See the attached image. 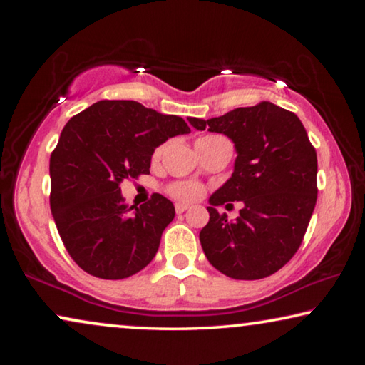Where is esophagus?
Listing matches in <instances>:
<instances>
[{
  "label": "esophagus",
  "mask_w": 365,
  "mask_h": 365,
  "mask_svg": "<svg viewBox=\"0 0 365 365\" xmlns=\"http://www.w3.org/2000/svg\"><path fill=\"white\" fill-rule=\"evenodd\" d=\"M188 209V205H182V202H177L175 205V212L177 214H183L185 211H187Z\"/></svg>",
  "instance_id": "34e87169"
}]
</instances>
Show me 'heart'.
Returning <instances> with one entry per match:
<instances>
[{
    "label": "heart",
    "instance_id": "obj_1",
    "mask_svg": "<svg viewBox=\"0 0 365 365\" xmlns=\"http://www.w3.org/2000/svg\"><path fill=\"white\" fill-rule=\"evenodd\" d=\"M207 138H215V137H205L200 140H207ZM159 153H160V150L156 151V156ZM168 191L172 197H175V200L190 202V201H196L197 197H201L202 191L205 190H202L201 185H197L195 182H175L170 185Z\"/></svg>",
    "mask_w": 365,
    "mask_h": 365
}]
</instances>
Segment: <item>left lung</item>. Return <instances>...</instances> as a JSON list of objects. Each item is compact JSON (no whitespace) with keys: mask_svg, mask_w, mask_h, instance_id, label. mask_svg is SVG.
<instances>
[{"mask_svg":"<svg viewBox=\"0 0 365 365\" xmlns=\"http://www.w3.org/2000/svg\"><path fill=\"white\" fill-rule=\"evenodd\" d=\"M188 122L224 133L237 150L233 174L209 197L200 232L207 261L237 280L275 274L298 251L317 201V154L304 125L269 101ZM232 200L244 202L233 222L215 209Z\"/></svg>","mask_w":365,"mask_h":365,"instance_id":"obj_1","label":"left lung"}]
</instances>
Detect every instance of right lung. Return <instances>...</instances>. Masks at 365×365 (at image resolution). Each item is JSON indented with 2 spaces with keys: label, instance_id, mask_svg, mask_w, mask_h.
<instances>
[{
  "label": "right lung",
  "instance_id": "right-lung-1",
  "mask_svg": "<svg viewBox=\"0 0 365 365\" xmlns=\"http://www.w3.org/2000/svg\"><path fill=\"white\" fill-rule=\"evenodd\" d=\"M190 132L182 117L127 100L98 101L66 123L49 159V205L67 252L86 274L120 280L153 261L175 207L158 193L128 206L119 185L150 174L154 150Z\"/></svg>",
  "mask_w": 365,
  "mask_h": 365
}]
</instances>
